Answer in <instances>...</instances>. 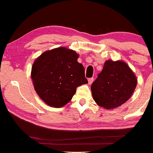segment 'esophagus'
Returning <instances> with one entry per match:
<instances>
[{
    "label": "esophagus",
    "mask_w": 153,
    "mask_h": 153,
    "mask_svg": "<svg viewBox=\"0 0 153 153\" xmlns=\"http://www.w3.org/2000/svg\"><path fill=\"white\" fill-rule=\"evenodd\" d=\"M93 82V78H89L88 79V83L90 85H91Z\"/></svg>",
    "instance_id": "1"
}]
</instances>
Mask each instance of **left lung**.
<instances>
[{
	"mask_svg": "<svg viewBox=\"0 0 153 153\" xmlns=\"http://www.w3.org/2000/svg\"><path fill=\"white\" fill-rule=\"evenodd\" d=\"M136 85L137 78L126 63L109 60L92 84V95L98 106L115 109L130 98Z\"/></svg>",
	"mask_w": 153,
	"mask_h": 153,
	"instance_id": "obj_1",
	"label": "left lung"
}]
</instances>
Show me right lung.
<instances>
[{"label": "right lung", "instance_id": "add662e5", "mask_svg": "<svg viewBox=\"0 0 153 153\" xmlns=\"http://www.w3.org/2000/svg\"><path fill=\"white\" fill-rule=\"evenodd\" d=\"M79 54L66 47L44 52L33 62L31 79L37 95L47 105L62 107L68 103L77 86L88 83Z\"/></svg>", "mask_w": 153, "mask_h": 153}]
</instances>
